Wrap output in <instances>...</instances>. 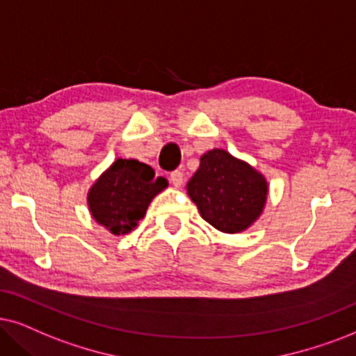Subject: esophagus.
I'll list each match as a JSON object with an SVG mask.
<instances>
[{"instance_id":"obj_1","label":"esophagus","mask_w":356,"mask_h":356,"mask_svg":"<svg viewBox=\"0 0 356 356\" xmlns=\"http://www.w3.org/2000/svg\"><path fill=\"white\" fill-rule=\"evenodd\" d=\"M170 182H172L174 187H181L184 184L182 170H174V172H170Z\"/></svg>"}]
</instances>
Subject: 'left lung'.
Returning <instances> with one entry per match:
<instances>
[{
  "label": "left lung",
  "mask_w": 356,
  "mask_h": 356,
  "mask_svg": "<svg viewBox=\"0 0 356 356\" xmlns=\"http://www.w3.org/2000/svg\"><path fill=\"white\" fill-rule=\"evenodd\" d=\"M187 192L205 222L220 232L238 233L261 215L268 184L251 165L227 151L213 149L200 157Z\"/></svg>",
  "instance_id": "8db88e82"
}]
</instances>
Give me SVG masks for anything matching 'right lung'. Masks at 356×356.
<instances>
[{
    "mask_svg": "<svg viewBox=\"0 0 356 356\" xmlns=\"http://www.w3.org/2000/svg\"><path fill=\"white\" fill-rule=\"evenodd\" d=\"M168 181L136 159H118L90 188L88 205L93 218L115 235L136 228L147 205Z\"/></svg>",
    "mask_w": 356,
    "mask_h": 356,
    "instance_id": "add662e5",
    "label": "right lung"
}]
</instances>
